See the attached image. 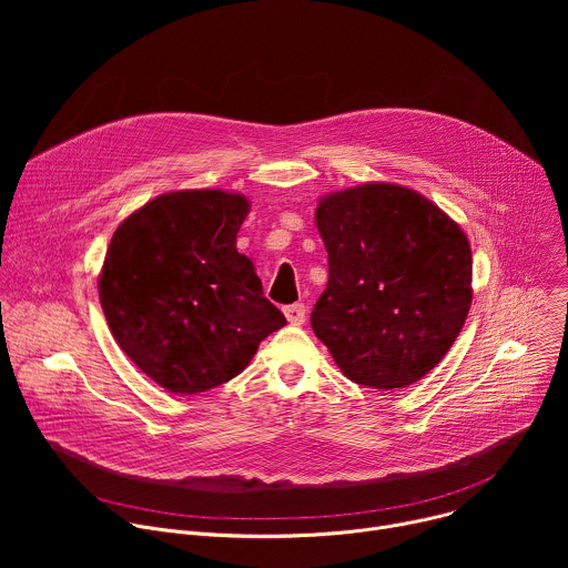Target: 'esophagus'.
<instances>
[{
    "label": "esophagus",
    "mask_w": 568,
    "mask_h": 568,
    "mask_svg": "<svg viewBox=\"0 0 568 568\" xmlns=\"http://www.w3.org/2000/svg\"><path fill=\"white\" fill-rule=\"evenodd\" d=\"M283 314L287 316V321L292 323V326H301V323L305 321V305H303V303L285 305V307H283Z\"/></svg>",
    "instance_id": "1"
}]
</instances>
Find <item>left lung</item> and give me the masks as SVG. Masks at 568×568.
Masks as SVG:
<instances>
[{
    "label": "left lung",
    "instance_id": "8db88e82",
    "mask_svg": "<svg viewBox=\"0 0 568 568\" xmlns=\"http://www.w3.org/2000/svg\"><path fill=\"white\" fill-rule=\"evenodd\" d=\"M328 285L314 335L342 373L371 388H404L452 348L471 305L463 229L425 195L371 182L318 200Z\"/></svg>",
    "mask_w": 568,
    "mask_h": 568
}]
</instances>
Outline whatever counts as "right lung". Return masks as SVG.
<instances>
[{"mask_svg":"<svg viewBox=\"0 0 568 568\" xmlns=\"http://www.w3.org/2000/svg\"><path fill=\"white\" fill-rule=\"evenodd\" d=\"M250 213L220 189L159 195L114 231L99 276L121 351L159 386L195 395L247 368L285 326L235 237Z\"/></svg>","mask_w":568,"mask_h":568,"instance_id":"obj_1","label":"right lung"}]
</instances>
